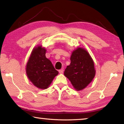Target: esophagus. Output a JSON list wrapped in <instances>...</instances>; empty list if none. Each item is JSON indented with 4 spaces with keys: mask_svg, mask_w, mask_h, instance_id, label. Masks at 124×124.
<instances>
[{
    "mask_svg": "<svg viewBox=\"0 0 124 124\" xmlns=\"http://www.w3.org/2000/svg\"><path fill=\"white\" fill-rule=\"evenodd\" d=\"M63 71H64L63 69H61V70H59V73H60V74H62V73H63Z\"/></svg>",
    "mask_w": 124,
    "mask_h": 124,
    "instance_id": "1",
    "label": "esophagus"
}]
</instances>
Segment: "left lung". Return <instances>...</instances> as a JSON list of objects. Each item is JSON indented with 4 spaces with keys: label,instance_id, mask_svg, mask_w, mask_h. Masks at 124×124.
<instances>
[{
    "label": "left lung",
    "instance_id": "8db88e82",
    "mask_svg": "<svg viewBox=\"0 0 124 124\" xmlns=\"http://www.w3.org/2000/svg\"><path fill=\"white\" fill-rule=\"evenodd\" d=\"M70 64L64 75L70 80L74 89L80 91L91 82L96 74L93 61L86 49L78 47L72 52Z\"/></svg>",
    "mask_w": 124,
    "mask_h": 124
}]
</instances>
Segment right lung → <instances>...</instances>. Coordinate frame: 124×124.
Here are the masks:
<instances>
[{"mask_svg":"<svg viewBox=\"0 0 124 124\" xmlns=\"http://www.w3.org/2000/svg\"><path fill=\"white\" fill-rule=\"evenodd\" d=\"M46 50L41 45L33 49L26 64V74L35 87L46 89L58 74L51 62L46 57Z\"/></svg>","mask_w":124,"mask_h":124,"instance_id":"add662e5","label":"right lung"}]
</instances>
